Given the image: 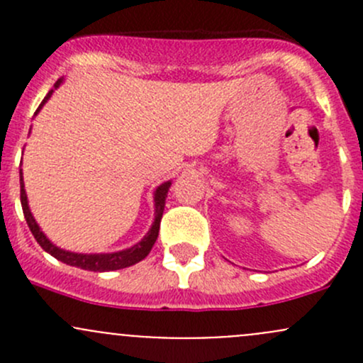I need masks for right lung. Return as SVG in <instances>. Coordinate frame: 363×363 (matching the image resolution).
<instances>
[{"label": "right lung", "instance_id": "obj_1", "mask_svg": "<svg viewBox=\"0 0 363 363\" xmlns=\"http://www.w3.org/2000/svg\"><path fill=\"white\" fill-rule=\"evenodd\" d=\"M61 80H57L56 87L60 86ZM52 94V91H49V94L45 96V100L40 104L38 111L42 108V105L45 104L47 98ZM36 111V112H38ZM168 188H170V182H164L161 184L155 193V202H156V216H155V223H152L151 230H149L147 235L137 244V246L130 247L126 251H119V252H108V255H79V252H69V251H63L60 247L54 246L49 239L42 233L40 226L36 225L35 218L31 216L28 207V196H26L24 191V182H23V170H21V205H23V212H24V218L26 223H28L29 230L31 233L35 235L36 242L42 246V250H45L49 255H52L54 258H57L60 262L67 263V265L72 267H79V269L84 270H94V272H107V270H119V269H126V267L135 265L138 263L140 259H144L145 256L149 255L155 246L156 239H158V233H160V223L161 218H163V211H164V200H167V193Z\"/></svg>", "mask_w": 363, "mask_h": 363}]
</instances>
